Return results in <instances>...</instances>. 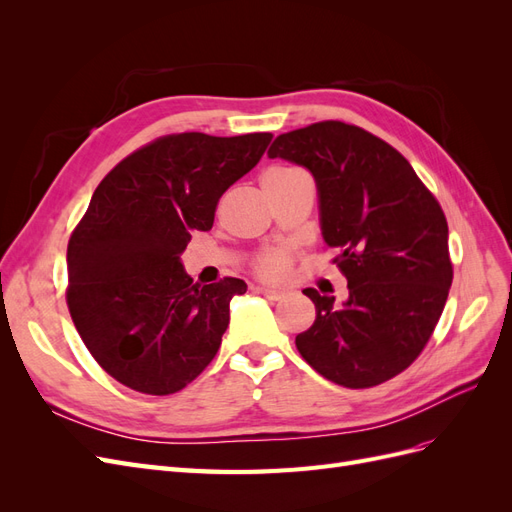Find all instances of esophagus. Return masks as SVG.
<instances>
[{"label":"esophagus","mask_w":512,"mask_h":512,"mask_svg":"<svg viewBox=\"0 0 512 512\" xmlns=\"http://www.w3.org/2000/svg\"><path fill=\"white\" fill-rule=\"evenodd\" d=\"M256 292H258V294H262V297L271 299V301H280V299H284V297H286V292H284V290H275V288H269V286H258V288H256Z\"/></svg>","instance_id":"34e87169"}]
</instances>
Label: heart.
Returning a JSON list of instances; mask_svg holds the SVG:
<instances>
[{
  "instance_id": "obj_1",
  "label": "heart",
  "mask_w": 512,
  "mask_h": 512,
  "mask_svg": "<svg viewBox=\"0 0 512 512\" xmlns=\"http://www.w3.org/2000/svg\"><path fill=\"white\" fill-rule=\"evenodd\" d=\"M290 269V256L286 252H269L260 258L258 271L269 280H282Z\"/></svg>"
}]
</instances>
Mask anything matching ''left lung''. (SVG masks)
I'll return each mask as SVG.
<instances>
[{
  "mask_svg": "<svg viewBox=\"0 0 512 512\" xmlns=\"http://www.w3.org/2000/svg\"><path fill=\"white\" fill-rule=\"evenodd\" d=\"M267 156L312 173L322 239L348 280L342 303L303 290L316 320L297 350L346 389L391 380L429 342L453 282L438 200L397 149L342 121L280 134Z\"/></svg>",
  "mask_w": 512,
  "mask_h": 512,
  "instance_id": "8db88e82",
  "label": "left lung"
}]
</instances>
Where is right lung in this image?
Returning a JSON list of instances; mask_svg holds the SVG:
<instances>
[{"instance_id": "add662e5", "label": "right lung", "mask_w": 512, "mask_h": 512, "mask_svg": "<svg viewBox=\"0 0 512 512\" xmlns=\"http://www.w3.org/2000/svg\"><path fill=\"white\" fill-rule=\"evenodd\" d=\"M269 143V132L164 136L121 160L91 196L68 243L66 297L87 350L121 384L177 393L218 354L230 299L247 284L224 277L200 288L181 254Z\"/></svg>"}]
</instances>
